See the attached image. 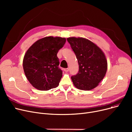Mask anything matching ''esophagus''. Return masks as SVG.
I'll use <instances>...</instances> for the list:
<instances>
[{
	"mask_svg": "<svg viewBox=\"0 0 132 132\" xmlns=\"http://www.w3.org/2000/svg\"><path fill=\"white\" fill-rule=\"evenodd\" d=\"M64 70L65 72H68L69 71V68H65Z\"/></svg>",
	"mask_w": 132,
	"mask_h": 132,
	"instance_id": "34e87169",
	"label": "esophagus"
}]
</instances>
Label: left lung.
I'll use <instances>...</instances> for the list:
<instances>
[{
  "label": "left lung",
  "mask_w": 132,
  "mask_h": 132,
  "mask_svg": "<svg viewBox=\"0 0 132 132\" xmlns=\"http://www.w3.org/2000/svg\"><path fill=\"white\" fill-rule=\"evenodd\" d=\"M78 59V73L71 77L74 86L82 90H90L104 78L108 68L105 55L92 41L83 37L67 38Z\"/></svg>",
  "instance_id": "left-lung-1"
}]
</instances>
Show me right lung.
I'll return each mask as SVG.
<instances>
[{
	"label": "right lung",
	"instance_id": "1",
	"mask_svg": "<svg viewBox=\"0 0 132 132\" xmlns=\"http://www.w3.org/2000/svg\"><path fill=\"white\" fill-rule=\"evenodd\" d=\"M66 38L48 36L35 42L27 51L23 60L24 74L30 84L39 90L58 86L62 72L58 67V51Z\"/></svg>",
	"mask_w": 132,
	"mask_h": 132
}]
</instances>
